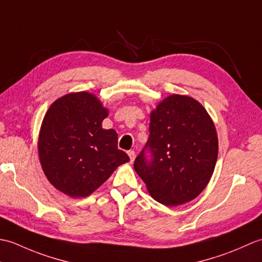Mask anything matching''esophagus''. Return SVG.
Segmentation results:
<instances>
[{
    "label": "esophagus",
    "instance_id": "34e87169",
    "mask_svg": "<svg viewBox=\"0 0 262 262\" xmlns=\"http://www.w3.org/2000/svg\"><path fill=\"white\" fill-rule=\"evenodd\" d=\"M128 157H129V159H130V162H134V160H135V151H128Z\"/></svg>",
    "mask_w": 262,
    "mask_h": 262
}]
</instances>
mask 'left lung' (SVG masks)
Listing matches in <instances>:
<instances>
[{
  "instance_id": "obj_1",
  "label": "left lung",
  "mask_w": 262,
  "mask_h": 262,
  "mask_svg": "<svg viewBox=\"0 0 262 262\" xmlns=\"http://www.w3.org/2000/svg\"><path fill=\"white\" fill-rule=\"evenodd\" d=\"M217 153L216 129L207 111L194 99L173 94L152 111L148 140L134 168L151 196L172 207L204 190Z\"/></svg>"
}]
</instances>
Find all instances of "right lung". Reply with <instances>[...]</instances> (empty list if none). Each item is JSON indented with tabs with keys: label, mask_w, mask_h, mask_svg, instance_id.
<instances>
[{
	"label": "right lung",
	"mask_w": 262,
	"mask_h": 262,
	"mask_svg": "<svg viewBox=\"0 0 262 262\" xmlns=\"http://www.w3.org/2000/svg\"><path fill=\"white\" fill-rule=\"evenodd\" d=\"M108 110L96 96L70 93L56 100L42 120L39 159L47 179L70 197H86L129 161L118 149L115 129H103Z\"/></svg>",
	"instance_id": "1"
}]
</instances>
